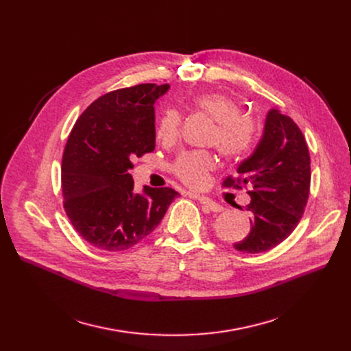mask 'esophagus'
<instances>
[{"mask_svg":"<svg viewBox=\"0 0 351 351\" xmlns=\"http://www.w3.org/2000/svg\"><path fill=\"white\" fill-rule=\"evenodd\" d=\"M193 197L195 199H197L200 204H202V206H204L205 209H209V210H212V212H220L222 210V206H220L217 202H215V200H212V199H209V197H206V196H200V195H193Z\"/></svg>","mask_w":351,"mask_h":351,"instance_id":"obj_1","label":"esophagus"}]
</instances>
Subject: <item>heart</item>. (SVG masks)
Returning <instances> with one entry per match:
<instances>
[{"mask_svg":"<svg viewBox=\"0 0 351 351\" xmlns=\"http://www.w3.org/2000/svg\"><path fill=\"white\" fill-rule=\"evenodd\" d=\"M192 105L199 112L215 121V128L208 143L215 145L226 159L239 160L250 154L259 134V123L242 112V106L236 99L220 92H209L192 99ZM182 129V117L175 109H168L159 121V138L175 142ZM217 159L206 151L182 152L173 162V173L191 188H204L209 173L216 168Z\"/></svg>","mask_w":351,"mask_h":351,"instance_id":"obj_1","label":"heart"}]
</instances>
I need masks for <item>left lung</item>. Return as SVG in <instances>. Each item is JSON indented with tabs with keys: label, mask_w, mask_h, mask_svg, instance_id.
Instances as JSON below:
<instances>
[{
	"label": "left lung",
	"mask_w": 351,
	"mask_h": 351,
	"mask_svg": "<svg viewBox=\"0 0 351 351\" xmlns=\"http://www.w3.org/2000/svg\"><path fill=\"white\" fill-rule=\"evenodd\" d=\"M237 173L243 178L229 176L223 186H250V204L243 209L250 215V232L233 246L243 253L267 252L296 229L308 199L310 155L300 128L279 109H270L261 142Z\"/></svg>",
	"instance_id": "8db88e82"
}]
</instances>
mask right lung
<instances>
[{"instance_id": "1", "label": "right lung", "mask_w": 351, "mask_h": 351, "mask_svg": "<svg viewBox=\"0 0 351 351\" xmlns=\"http://www.w3.org/2000/svg\"><path fill=\"white\" fill-rule=\"evenodd\" d=\"M168 84L122 88L92 102L73 125L62 156L64 208L88 243L121 252L160 223L172 188L134 189L132 160L155 149V102Z\"/></svg>"}]
</instances>
